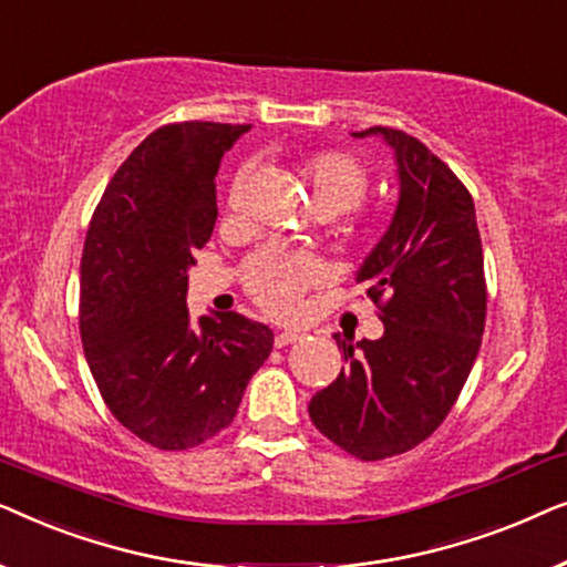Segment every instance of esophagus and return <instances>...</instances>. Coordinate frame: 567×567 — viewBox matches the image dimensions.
<instances>
[{
    "label": "esophagus",
    "instance_id": "34e87169",
    "mask_svg": "<svg viewBox=\"0 0 567 567\" xmlns=\"http://www.w3.org/2000/svg\"><path fill=\"white\" fill-rule=\"evenodd\" d=\"M301 338H305V332L284 330V332H278V336H276V348H286V346H291V343H299Z\"/></svg>",
    "mask_w": 567,
    "mask_h": 567
}]
</instances>
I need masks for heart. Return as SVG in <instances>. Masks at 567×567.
<instances>
[{
  "label": "heart",
  "instance_id": "heart-1",
  "mask_svg": "<svg viewBox=\"0 0 567 567\" xmlns=\"http://www.w3.org/2000/svg\"><path fill=\"white\" fill-rule=\"evenodd\" d=\"M299 175L307 185L309 204L317 214L338 216L353 212L369 193V169L351 152L322 150L307 154L299 162ZM252 167L243 165L231 177L227 190L229 214H245L250 198ZM351 235H369L374 231V219H359L346 227ZM315 266L305 255L286 250H260L245 262L243 284L258 307L270 315L286 317L299 305L301 291L312 284Z\"/></svg>",
  "mask_w": 567,
  "mask_h": 567
}]
</instances>
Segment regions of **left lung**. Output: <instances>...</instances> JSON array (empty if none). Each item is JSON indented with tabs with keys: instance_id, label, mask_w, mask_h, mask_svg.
Here are the masks:
<instances>
[{
	"instance_id": "8db88e82",
	"label": "left lung",
	"mask_w": 567,
	"mask_h": 567,
	"mask_svg": "<svg viewBox=\"0 0 567 567\" xmlns=\"http://www.w3.org/2000/svg\"><path fill=\"white\" fill-rule=\"evenodd\" d=\"M394 150L400 200L359 270L384 336L343 346L348 369L309 402L315 429L355 460L410 452L444 423L483 343L487 286L475 204L460 177L405 131L371 126Z\"/></svg>"
}]
</instances>
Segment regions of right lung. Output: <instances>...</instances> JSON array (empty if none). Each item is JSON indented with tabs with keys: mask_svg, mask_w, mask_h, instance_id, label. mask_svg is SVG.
Here are the masks:
<instances>
[{
	"mask_svg": "<svg viewBox=\"0 0 567 567\" xmlns=\"http://www.w3.org/2000/svg\"><path fill=\"white\" fill-rule=\"evenodd\" d=\"M250 123H167L111 177L80 266V336L105 405L162 452L204 444L235 421L274 348L237 312L190 324L188 268L212 239L221 154Z\"/></svg>",
	"mask_w": 567,
	"mask_h": 567,
	"instance_id": "1",
	"label": "right lung"
}]
</instances>
